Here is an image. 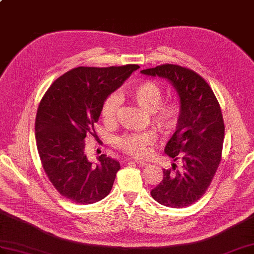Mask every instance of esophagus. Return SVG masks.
<instances>
[{
  "instance_id": "obj_1",
  "label": "esophagus",
  "mask_w": 254,
  "mask_h": 254,
  "mask_svg": "<svg viewBox=\"0 0 254 254\" xmlns=\"http://www.w3.org/2000/svg\"><path fill=\"white\" fill-rule=\"evenodd\" d=\"M134 163L137 164L139 167H145V166H147V163L143 162V160H134Z\"/></svg>"
}]
</instances>
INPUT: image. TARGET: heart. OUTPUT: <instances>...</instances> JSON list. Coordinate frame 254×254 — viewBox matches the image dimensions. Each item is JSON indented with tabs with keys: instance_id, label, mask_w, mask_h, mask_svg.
<instances>
[{
	"instance_id": "b5f03b06",
	"label": "heart",
	"mask_w": 254,
	"mask_h": 254,
	"mask_svg": "<svg viewBox=\"0 0 254 254\" xmlns=\"http://www.w3.org/2000/svg\"><path fill=\"white\" fill-rule=\"evenodd\" d=\"M129 96L139 107L152 114V121L160 132L169 134L179 125L182 115V104L177 98L163 100L164 90L154 80H144L129 91ZM121 102L116 95H111L104 101L101 117L107 126H113L117 121ZM155 133L151 130L124 134L116 140V145L124 153L144 158L150 155Z\"/></svg>"
}]
</instances>
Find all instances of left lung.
Instances as JSON below:
<instances>
[{
	"label": "left lung",
	"mask_w": 254,
	"mask_h": 254,
	"mask_svg": "<svg viewBox=\"0 0 254 254\" xmlns=\"http://www.w3.org/2000/svg\"><path fill=\"white\" fill-rule=\"evenodd\" d=\"M141 73L168 79L182 104L181 120L165 147L182 166L163 169V180L151 195L166 207L190 206L206 193L221 163L225 127L219 101L206 80L185 66L166 64Z\"/></svg>",
	"instance_id": "obj_1"
}]
</instances>
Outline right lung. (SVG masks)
I'll return each instance as SVG.
<instances>
[{"instance_id": "obj_1", "label": "right lung", "mask_w": 254, "mask_h": 254, "mask_svg": "<svg viewBox=\"0 0 254 254\" xmlns=\"http://www.w3.org/2000/svg\"><path fill=\"white\" fill-rule=\"evenodd\" d=\"M139 67L78 66L56 79L43 96L35 119L36 146L49 181L70 201L90 205L112 190L120 163L102 154L92 165L85 139L95 135L108 96Z\"/></svg>"}]
</instances>
